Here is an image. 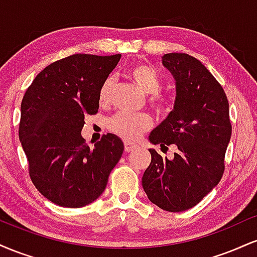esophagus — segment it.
Segmentation results:
<instances>
[{
  "label": "esophagus",
  "mask_w": 257,
  "mask_h": 257,
  "mask_svg": "<svg viewBox=\"0 0 257 257\" xmlns=\"http://www.w3.org/2000/svg\"><path fill=\"white\" fill-rule=\"evenodd\" d=\"M135 149H138V146L135 144H132L131 141H124V150L126 152L134 151Z\"/></svg>",
  "instance_id": "esophagus-1"
}]
</instances>
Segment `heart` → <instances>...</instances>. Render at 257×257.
Masks as SVG:
<instances>
[{"instance_id":"heart-1","label":"heart","mask_w":257,"mask_h":257,"mask_svg":"<svg viewBox=\"0 0 257 257\" xmlns=\"http://www.w3.org/2000/svg\"><path fill=\"white\" fill-rule=\"evenodd\" d=\"M128 77L143 93L150 94L149 102L158 112H168L173 106V99L169 95L159 93L161 78L155 70L146 65H135L128 70ZM112 79L107 78L99 91L100 104H106L110 99ZM152 120L146 113H129L118 112L108 119V129L125 140H135L146 132Z\"/></svg>"}]
</instances>
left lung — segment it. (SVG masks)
<instances>
[{
    "label": "left lung",
    "instance_id": "left-lung-1",
    "mask_svg": "<svg viewBox=\"0 0 257 257\" xmlns=\"http://www.w3.org/2000/svg\"><path fill=\"white\" fill-rule=\"evenodd\" d=\"M162 63L175 79L176 96L149 140L162 147L174 144L178 151L168 159L149 150L143 187L153 204L178 213L198 204L220 182L232 126L225 91L204 65L185 53L164 54Z\"/></svg>",
    "mask_w": 257,
    "mask_h": 257
}]
</instances>
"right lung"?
<instances>
[{
  "instance_id": "right-lung-1",
  "label": "right lung",
  "mask_w": 257,
  "mask_h": 257,
  "mask_svg": "<svg viewBox=\"0 0 257 257\" xmlns=\"http://www.w3.org/2000/svg\"><path fill=\"white\" fill-rule=\"evenodd\" d=\"M120 54H73L42 70L20 106L19 140L36 188L54 204L82 208L101 196L122 157V140L106 134L89 147L84 116L99 110L100 88Z\"/></svg>"
}]
</instances>
